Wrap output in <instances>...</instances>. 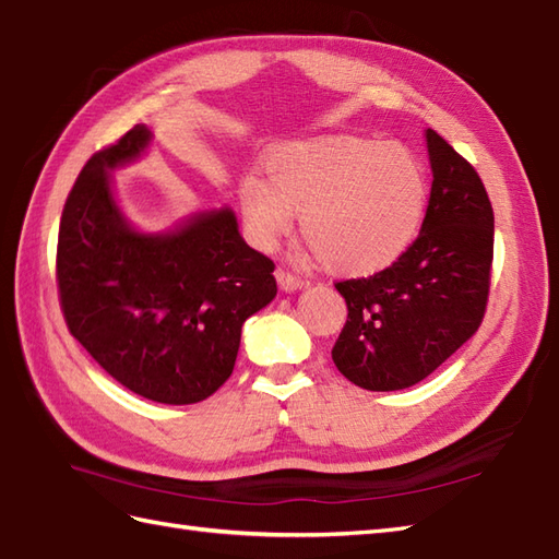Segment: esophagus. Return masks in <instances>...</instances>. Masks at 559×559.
I'll return each mask as SVG.
<instances>
[{"instance_id": "esophagus-1", "label": "esophagus", "mask_w": 559, "mask_h": 559, "mask_svg": "<svg viewBox=\"0 0 559 559\" xmlns=\"http://www.w3.org/2000/svg\"><path fill=\"white\" fill-rule=\"evenodd\" d=\"M276 281H278V288L283 293H295V290H302L305 288V281L300 276L288 274V271H285V269L276 271Z\"/></svg>"}]
</instances>
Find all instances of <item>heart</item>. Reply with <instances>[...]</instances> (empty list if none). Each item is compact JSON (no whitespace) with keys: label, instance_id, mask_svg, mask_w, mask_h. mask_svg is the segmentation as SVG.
Instances as JSON below:
<instances>
[{"label":"heart","instance_id":"obj_1","mask_svg":"<svg viewBox=\"0 0 559 559\" xmlns=\"http://www.w3.org/2000/svg\"><path fill=\"white\" fill-rule=\"evenodd\" d=\"M245 230L274 250L302 214V236L338 276H371L395 264L417 240L428 204V174L400 142L317 135L276 150L266 178L238 188Z\"/></svg>","mask_w":559,"mask_h":559}]
</instances>
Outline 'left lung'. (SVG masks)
<instances>
[{
    "instance_id": "8db88e82",
    "label": "left lung",
    "mask_w": 559,
    "mask_h": 559,
    "mask_svg": "<svg viewBox=\"0 0 559 559\" xmlns=\"http://www.w3.org/2000/svg\"><path fill=\"white\" fill-rule=\"evenodd\" d=\"M431 198L419 238L395 264L335 285L347 321L333 361L367 391L424 381L481 326L490 264L492 206L474 166L426 128Z\"/></svg>"
}]
</instances>
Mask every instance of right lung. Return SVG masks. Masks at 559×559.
Here are the masks:
<instances>
[{"instance_id": "right-lung-1", "label": "right lung", "mask_w": 559, "mask_h": 559, "mask_svg": "<svg viewBox=\"0 0 559 559\" xmlns=\"http://www.w3.org/2000/svg\"><path fill=\"white\" fill-rule=\"evenodd\" d=\"M145 123L90 159L61 214L63 319L97 365L162 405L216 393L236 367L242 323L276 297L274 262L242 240L230 206L142 230L111 174L145 157Z\"/></svg>"}]
</instances>
